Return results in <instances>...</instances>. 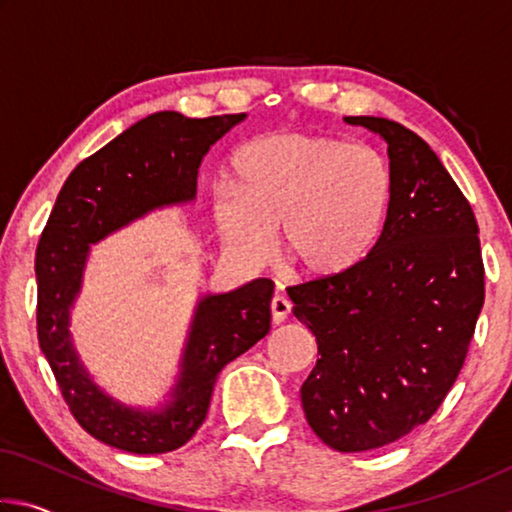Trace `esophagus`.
I'll use <instances>...</instances> for the list:
<instances>
[{"mask_svg":"<svg viewBox=\"0 0 512 512\" xmlns=\"http://www.w3.org/2000/svg\"><path fill=\"white\" fill-rule=\"evenodd\" d=\"M271 314H273L275 325L284 323V320H287L291 314V300L287 296H280V293H277V296L271 300Z\"/></svg>","mask_w":512,"mask_h":512,"instance_id":"esophagus-1","label":"esophagus"}]
</instances>
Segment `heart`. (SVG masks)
Instances as JSON below:
<instances>
[{
	"mask_svg": "<svg viewBox=\"0 0 512 512\" xmlns=\"http://www.w3.org/2000/svg\"><path fill=\"white\" fill-rule=\"evenodd\" d=\"M235 185L214 187L221 237L248 259H264L275 225L282 253L307 277L334 280L359 268L384 237L393 173L377 151L339 137L280 133L241 146Z\"/></svg>",
	"mask_w": 512,
	"mask_h": 512,
	"instance_id": "heart-1",
	"label": "heart"
}]
</instances>
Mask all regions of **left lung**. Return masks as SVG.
Returning <instances> with one entry per match:
<instances>
[{
    "mask_svg": "<svg viewBox=\"0 0 512 512\" xmlns=\"http://www.w3.org/2000/svg\"><path fill=\"white\" fill-rule=\"evenodd\" d=\"M384 137L393 207L366 262L289 289L316 336L300 388L316 436L368 452L427 422L461 372L485 298L479 225L431 146L397 121L345 117Z\"/></svg>",
    "mask_w": 512,
    "mask_h": 512,
    "instance_id": "left-lung-1",
    "label": "left lung"
}]
</instances>
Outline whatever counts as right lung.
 Returning a JSON list of instances; mask_svg holds the SVG:
<instances>
[{"label": "right lung", "instance_id": "right-lung-1", "mask_svg": "<svg viewBox=\"0 0 512 512\" xmlns=\"http://www.w3.org/2000/svg\"><path fill=\"white\" fill-rule=\"evenodd\" d=\"M241 115L189 119L164 110L137 121L85 158L65 180L36 250L38 341L76 422L110 447L164 454L183 447L210 409L216 377L271 329L273 282L266 277L198 300L171 400L158 411L117 402L94 384L69 336L90 246L146 212L196 198L210 146Z\"/></svg>", "mask_w": 512, "mask_h": 512}]
</instances>
